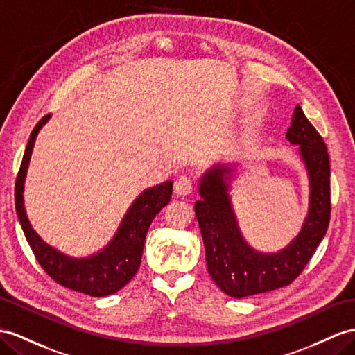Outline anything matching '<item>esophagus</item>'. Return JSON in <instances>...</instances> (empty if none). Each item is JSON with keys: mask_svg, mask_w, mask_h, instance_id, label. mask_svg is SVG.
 I'll return each instance as SVG.
<instances>
[{"mask_svg": "<svg viewBox=\"0 0 355 355\" xmlns=\"http://www.w3.org/2000/svg\"><path fill=\"white\" fill-rule=\"evenodd\" d=\"M174 190H175V193L177 195H189V193H192V190H193V180L190 178V177H187V175H181V177H178L177 180H175V183H174Z\"/></svg>", "mask_w": 355, "mask_h": 355, "instance_id": "34e87169", "label": "esophagus"}]
</instances>
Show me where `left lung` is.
<instances>
[{
    "label": "left lung",
    "instance_id": "left-lung-1",
    "mask_svg": "<svg viewBox=\"0 0 355 355\" xmlns=\"http://www.w3.org/2000/svg\"><path fill=\"white\" fill-rule=\"evenodd\" d=\"M300 154L311 180V207L302 232L279 253L266 255L248 246L232 211L223 174L231 168H216L201 180V199L195 204L201 228L207 268L223 293L243 298L288 286L302 275L330 223V159L321 135L297 105L293 124L286 132Z\"/></svg>",
    "mask_w": 355,
    "mask_h": 355
}]
</instances>
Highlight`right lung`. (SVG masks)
I'll use <instances>...</instances> for the list:
<instances>
[{
	"mask_svg": "<svg viewBox=\"0 0 355 355\" xmlns=\"http://www.w3.org/2000/svg\"><path fill=\"white\" fill-rule=\"evenodd\" d=\"M49 114L44 115L33 129L28 145H26L19 172L15 186V205L19 217L24 234L39 261L42 268L57 282V284L78 293L88 294L91 297H105L116 293L124 285L129 284L139 268L145 235L156 214L171 201L172 181L147 189L132 204L124 220L118 230L115 239L106 249L97 255L84 259H75L62 255L58 250L48 246L26 219L24 208V181L28 169L30 157L34 147L35 136L42 125L49 120Z\"/></svg>",
	"mask_w": 355,
	"mask_h": 355,
	"instance_id": "right-lung-1",
	"label": "right lung"
}]
</instances>
